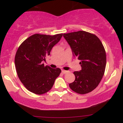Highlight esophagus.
Here are the masks:
<instances>
[{
  "label": "esophagus",
  "instance_id": "esophagus-1",
  "mask_svg": "<svg viewBox=\"0 0 123 123\" xmlns=\"http://www.w3.org/2000/svg\"><path fill=\"white\" fill-rule=\"evenodd\" d=\"M62 72L63 74H66V73H69V71H68V70H62Z\"/></svg>",
  "mask_w": 123,
  "mask_h": 123
}]
</instances>
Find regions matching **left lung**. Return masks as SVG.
I'll return each mask as SVG.
<instances>
[{
  "instance_id": "left-lung-1",
  "label": "left lung",
  "mask_w": 123,
  "mask_h": 123,
  "mask_svg": "<svg viewBox=\"0 0 123 123\" xmlns=\"http://www.w3.org/2000/svg\"><path fill=\"white\" fill-rule=\"evenodd\" d=\"M73 55L80 60L81 70L73 74L75 80L70 83L74 92L85 94L94 90L102 79L105 72L106 55L102 43L97 36L86 31L64 33Z\"/></svg>"
}]
</instances>
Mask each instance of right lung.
Here are the masks:
<instances>
[{
	"label": "right lung",
	"mask_w": 123,
	"mask_h": 123,
	"mask_svg": "<svg viewBox=\"0 0 123 123\" xmlns=\"http://www.w3.org/2000/svg\"><path fill=\"white\" fill-rule=\"evenodd\" d=\"M62 36V33L53 36L35 34L18 47L15 57L16 71L20 81L31 92L38 95L48 92L61 72L60 68L45 66L43 62Z\"/></svg>",
	"instance_id": "add662e5"
}]
</instances>
